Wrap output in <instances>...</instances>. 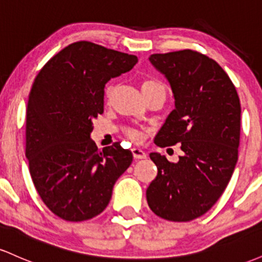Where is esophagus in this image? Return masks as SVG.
I'll return each mask as SVG.
<instances>
[{"label":"esophagus","mask_w":262,"mask_h":262,"mask_svg":"<svg viewBox=\"0 0 262 262\" xmlns=\"http://www.w3.org/2000/svg\"><path fill=\"white\" fill-rule=\"evenodd\" d=\"M132 152H133V158L135 160H139V159H145L146 154L144 150H141L139 148H133L132 149Z\"/></svg>","instance_id":"34e87169"}]
</instances>
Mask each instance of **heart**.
<instances>
[{
    "label": "heart",
    "mask_w": 262,
    "mask_h": 262,
    "mask_svg": "<svg viewBox=\"0 0 262 262\" xmlns=\"http://www.w3.org/2000/svg\"><path fill=\"white\" fill-rule=\"evenodd\" d=\"M158 86H162L159 81L155 80H146L141 83V90H148V89H152V87H158ZM130 135L133 138H137L138 134L135 132H130Z\"/></svg>",
    "instance_id": "b5f03b06"
}]
</instances>
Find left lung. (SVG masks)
Returning a JSON list of instances; mask_svg holds the SVG:
<instances>
[{"label": "left lung", "instance_id": "8db88e82", "mask_svg": "<svg viewBox=\"0 0 262 262\" xmlns=\"http://www.w3.org/2000/svg\"><path fill=\"white\" fill-rule=\"evenodd\" d=\"M149 61L172 90L175 110L155 138L165 148L181 144L177 162L151 152L158 176L146 189L150 209L171 222L208 212L230 181L240 140L239 96L213 59L193 50L152 54Z\"/></svg>", "mask_w": 262, "mask_h": 262}]
</instances>
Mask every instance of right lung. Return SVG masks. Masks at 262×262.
Here are the masks:
<instances>
[{"label":"right lung","mask_w":262,"mask_h":262,"mask_svg":"<svg viewBox=\"0 0 262 262\" xmlns=\"http://www.w3.org/2000/svg\"><path fill=\"white\" fill-rule=\"evenodd\" d=\"M135 55L76 41L53 56L35 77L27 106L26 156L39 196L69 222L103 212L117 180L133 161L118 143L100 150L91 139L103 113L104 87L128 73Z\"/></svg>","instance_id":"add662e5"}]
</instances>
